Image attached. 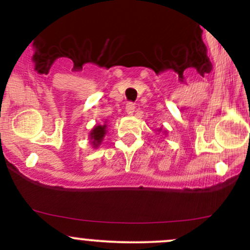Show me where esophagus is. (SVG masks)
I'll return each instance as SVG.
<instances>
[{"label":"esophagus","instance_id":"esophagus-1","mask_svg":"<svg viewBox=\"0 0 250 250\" xmlns=\"http://www.w3.org/2000/svg\"><path fill=\"white\" fill-rule=\"evenodd\" d=\"M135 111V105L133 104V103H128L127 105H125V112L128 113V115H133Z\"/></svg>","mask_w":250,"mask_h":250}]
</instances>
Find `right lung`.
I'll use <instances>...</instances> for the list:
<instances>
[{"label": "right lung", "instance_id": "add662e5", "mask_svg": "<svg viewBox=\"0 0 250 250\" xmlns=\"http://www.w3.org/2000/svg\"><path fill=\"white\" fill-rule=\"evenodd\" d=\"M105 134H106V125H95V127L90 130L89 140H90V143L93 144V146H94V147H98V146L102 144Z\"/></svg>", "mask_w": 250, "mask_h": 250}]
</instances>
